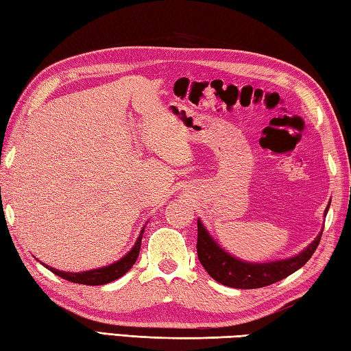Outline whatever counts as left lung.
Masks as SVG:
<instances>
[{"label": "left lung", "instance_id": "1", "mask_svg": "<svg viewBox=\"0 0 351 351\" xmlns=\"http://www.w3.org/2000/svg\"><path fill=\"white\" fill-rule=\"evenodd\" d=\"M327 211L328 206L325 213ZM321 237L322 232L308 248L299 256L291 257V259L271 263H247L234 259L228 253H225L222 248H219V245L208 234L205 226L200 223V220H197V256L206 273L219 284L250 290V288L271 285L274 282H279L298 271L300 267H304L310 261L319 242H321Z\"/></svg>", "mask_w": 351, "mask_h": 351}]
</instances>
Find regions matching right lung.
I'll return each mask as SVG.
<instances>
[{
    "label": "right lung",
    "mask_w": 351,
    "mask_h": 351,
    "mask_svg": "<svg viewBox=\"0 0 351 351\" xmlns=\"http://www.w3.org/2000/svg\"><path fill=\"white\" fill-rule=\"evenodd\" d=\"M143 231L145 230H141L140 237L137 239V242H135L134 248L129 251V253L125 257H123V259L112 263V265H109V267L92 269V271H84V273L58 271V269L51 268L47 265H46V268L51 269L53 274L60 276V278H63V279L69 280V282H75V284H83V285H104V284H109V282L121 278L123 274H126L135 263V261H137L138 253H140L141 237H143Z\"/></svg>",
    "instance_id": "obj_1"
}]
</instances>
